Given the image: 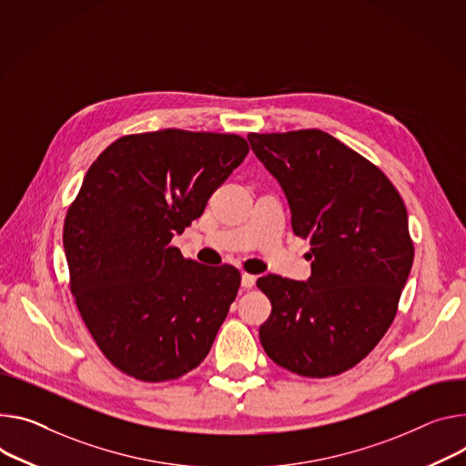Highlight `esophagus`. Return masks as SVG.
Segmentation results:
<instances>
[{"label": "esophagus", "instance_id": "34e87169", "mask_svg": "<svg viewBox=\"0 0 466 466\" xmlns=\"http://www.w3.org/2000/svg\"><path fill=\"white\" fill-rule=\"evenodd\" d=\"M255 284H257V277H255V275H248V273H243V275H241V286H243L245 289L252 288Z\"/></svg>", "mask_w": 466, "mask_h": 466}]
</instances>
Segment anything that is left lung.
I'll list each match as a JSON object with an SVG mask.
<instances>
[{"label":"left lung","mask_w":466,"mask_h":466,"mask_svg":"<svg viewBox=\"0 0 466 466\" xmlns=\"http://www.w3.org/2000/svg\"><path fill=\"white\" fill-rule=\"evenodd\" d=\"M280 184L295 236L310 239L307 282L266 275L268 357L303 377L357 366L394 321L414 247L405 204L366 157L321 130L248 134Z\"/></svg>","instance_id":"8db88e82"}]
</instances>
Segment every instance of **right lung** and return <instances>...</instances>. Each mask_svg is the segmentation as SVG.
<instances>
[{
  "instance_id": "obj_1",
  "label": "right lung",
  "mask_w": 466,
  "mask_h": 466,
  "mask_svg": "<svg viewBox=\"0 0 466 466\" xmlns=\"http://www.w3.org/2000/svg\"><path fill=\"white\" fill-rule=\"evenodd\" d=\"M247 154L234 134L168 128L124 136L89 167L63 245L77 310L120 371L161 383L209 353L241 275L186 260L171 239Z\"/></svg>"
}]
</instances>
